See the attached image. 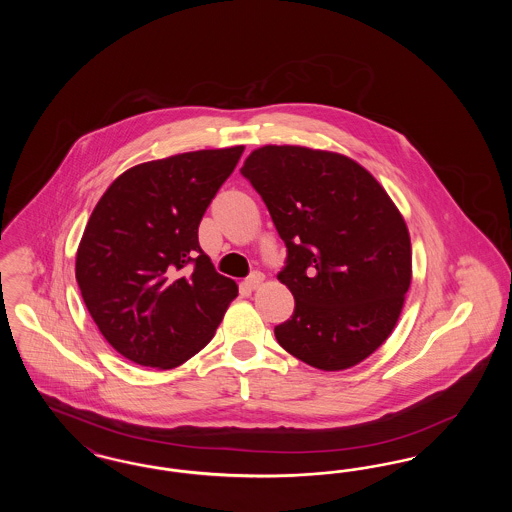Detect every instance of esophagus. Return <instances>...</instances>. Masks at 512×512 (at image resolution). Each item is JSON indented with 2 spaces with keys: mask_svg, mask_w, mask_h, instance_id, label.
<instances>
[{
  "mask_svg": "<svg viewBox=\"0 0 512 512\" xmlns=\"http://www.w3.org/2000/svg\"><path fill=\"white\" fill-rule=\"evenodd\" d=\"M261 284H263V274H261V272H253L249 278H245L244 280V288L245 290H249V292L257 290Z\"/></svg>",
  "mask_w": 512,
  "mask_h": 512,
  "instance_id": "obj_1",
  "label": "esophagus"
}]
</instances>
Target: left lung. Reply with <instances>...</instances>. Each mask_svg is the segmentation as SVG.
Instances as JSON below:
<instances>
[{
    "mask_svg": "<svg viewBox=\"0 0 512 512\" xmlns=\"http://www.w3.org/2000/svg\"><path fill=\"white\" fill-rule=\"evenodd\" d=\"M240 172L288 247L278 280L295 309L276 340L326 372L359 365L390 338L411 286L403 215L365 167L334 151L263 146Z\"/></svg>",
    "mask_w": 512,
    "mask_h": 512,
    "instance_id": "1",
    "label": "left lung"
}]
</instances>
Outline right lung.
<instances>
[{"mask_svg": "<svg viewBox=\"0 0 512 512\" xmlns=\"http://www.w3.org/2000/svg\"><path fill=\"white\" fill-rule=\"evenodd\" d=\"M244 146L199 149L122 172L76 251V282L103 338L136 365L169 370L213 340L234 280L201 251L197 228Z\"/></svg>", "mask_w": 512, "mask_h": 512, "instance_id": "add662e5", "label": "right lung"}]
</instances>
